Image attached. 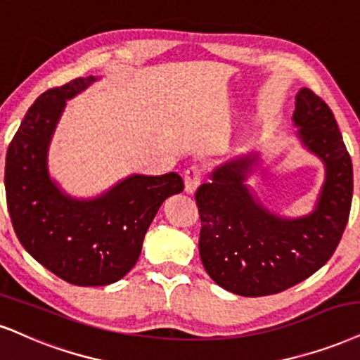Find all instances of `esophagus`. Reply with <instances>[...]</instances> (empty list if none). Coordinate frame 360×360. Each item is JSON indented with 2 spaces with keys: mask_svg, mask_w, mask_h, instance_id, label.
Returning a JSON list of instances; mask_svg holds the SVG:
<instances>
[{
  "mask_svg": "<svg viewBox=\"0 0 360 360\" xmlns=\"http://www.w3.org/2000/svg\"><path fill=\"white\" fill-rule=\"evenodd\" d=\"M202 181V170L198 167H190L187 172H185V192L187 193H195L198 185Z\"/></svg>",
  "mask_w": 360,
  "mask_h": 360,
  "instance_id": "34e87169",
  "label": "esophagus"
}]
</instances>
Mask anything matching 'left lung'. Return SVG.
<instances>
[{
  "instance_id": "1",
  "label": "left lung",
  "mask_w": 360,
  "mask_h": 360,
  "mask_svg": "<svg viewBox=\"0 0 360 360\" xmlns=\"http://www.w3.org/2000/svg\"><path fill=\"white\" fill-rule=\"evenodd\" d=\"M294 125L326 167L316 208L299 219L269 212L247 187L260 155L229 160L195 193L202 229L198 250L212 281L243 297L272 295L305 281L339 245L352 203V162L334 113L309 88L295 96Z\"/></svg>"
}]
</instances>
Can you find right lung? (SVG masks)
Listing matches in <instances>:
<instances>
[{
    "mask_svg": "<svg viewBox=\"0 0 360 360\" xmlns=\"http://www.w3.org/2000/svg\"><path fill=\"white\" fill-rule=\"evenodd\" d=\"M96 77L51 88L30 106L6 153L4 188L25 250L44 269L79 287L108 285L130 272L160 205L184 190L179 173L131 175L100 197L78 200L51 180L48 148L66 100Z\"/></svg>",
    "mask_w": 360,
    "mask_h": 360,
    "instance_id": "right-lung-1",
    "label": "right lung"
}]
</instances>
